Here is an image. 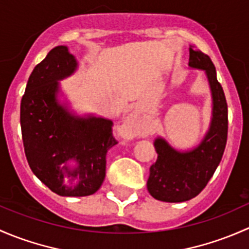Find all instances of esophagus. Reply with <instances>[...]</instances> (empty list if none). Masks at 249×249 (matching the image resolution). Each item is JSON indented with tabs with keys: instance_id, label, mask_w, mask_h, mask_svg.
<instances>
[{
	"instance_id": "obj_1",
	"label": "esophagus",
	"mask_w": 249,
	"mask_h": 249,
	"mask_svg": "<svg viewBox=\"0 0 249 249\" xmlns=\"http://www.w3.org/2000/svg\"><path fill=\"white\" fill-rule=\"evenodd\" d=\"M137 124V112H133L125 119L124 125H122V133L127 137H132L134 134V124Z\"/></svg>"
}]
</instances>
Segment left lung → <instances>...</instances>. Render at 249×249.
Masks as SVG:
<instances>
[{"label":"left lung","mask_w":249,"mask_h":249,"mask_svg":"<svg viewBox=\"0 0 249 249\" xmlns=\"http://www.w3.org/2000/svg\"><path fill=\"white\" fill-rule=\"evenodd\" d=\"M189 68L204 71L212 98L211 122L202 140L193 148L176 150L163 137L155 139L157 160L150 168L148 193L165 202L191 200L205 188L222 160L228 135V106L211 58L189 47Z\"/></svg>","instance_id":"1"}]
</instances>
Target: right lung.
<instances>
[{
    "label": "right lung",
    "instance_id": "1",
    "mask_svg": "<svg viewBox=\"0 0 249 249\" xmlns=\"http://www.w3.org/2000/svg\"><path fill=\"white\" fill-rule=\"evenodd\" d=\"M79 67L66 45H58L36 66L20 106L25 155L31 170L61 196L96 193L106 178L107 153L117 143L112 121L78 115L63 97L60 81Z\"/></svg>",
    "mask_w": 249,
    "mask_h": 249
}]
</instances>
